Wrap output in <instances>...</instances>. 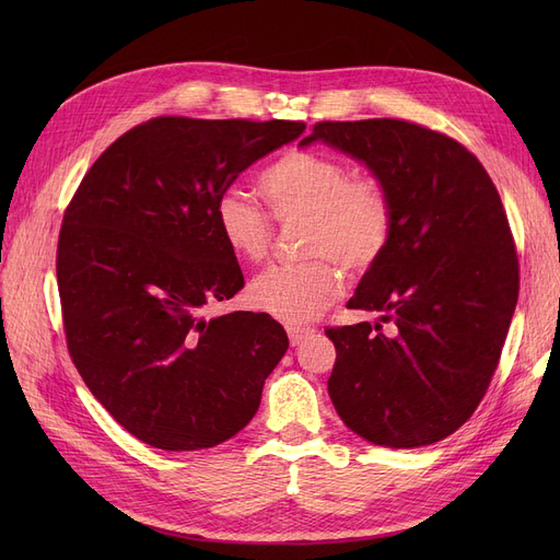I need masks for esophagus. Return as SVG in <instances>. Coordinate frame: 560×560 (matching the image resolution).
Masks as SVG:
<instances>
[{
	"label": "esophagus",
	"mask_w": 560,
	"mask_h": 560,
	"mask_svg": "<svg viewBox=\"0 0 560 560\" xmlns=\"http://www.w3.org/2000/svg\"><path fill=\"white\" fill-rule=\"evenodd\" d=\"M311 334H315L311 327H288V338H290V345L295 347L300 345L304 338H308Z\"/></svg>",
	"instance_id": "34e87169"
}]
</instances>
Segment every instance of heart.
I'll use <instances>...</instances> for the list:
<instances>
[{"label": "heart", "instance_id": "heart-1", "mask_svg": "<svg viewBox=\"0 0 560 560\" xmlns=\"http://www.w3.org/2000/svg\"><path fill=\"white\" fill-rule=\"evenodd\" d=\"M260 192L277 220H306V262L272 265L249 283V302L290 325L315 319L342 292V272L365 270L384 254L393 233V201L376 179H351L349 167L327 154L290 150L260 174ZM218 231L243 260L258 262L272 245V220L241 190L215 203ZM328 258L325 259L324 256Z\"/></svg>", "mask_w": 560, "mask_h": 560}]
</instances>
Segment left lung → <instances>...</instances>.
<instances>
[{"mask_svg":"<svg viewBox=\"0 0 560 560\" xmlns=\"http://www.w3.org/2000/svg\"><path fill=\"white\" fill-rule=\"evenodd\" d=\"M313 142L363 163L393 201L388 247L347 302L378 319L327 329L329 397L372 445L438 443L483 399L515 313L520 268L502 199L475 154L413 122H319L300 147Z\"/></svg>","mask_w":560,"mask_h":560,"instance_id":"obj_1","label":"left lung"}]
</instances>
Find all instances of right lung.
<instances>
[{
    "mask_svg": "<svg viewBox=\"0 0 560 560\" xmlns=\"http://www.w3.org/2000/svg\"><path fill=\"white\" fill-rule=\"evenodd\" d=\"M304 129L154 117L117 138L72 197L56 256L68 349L95 399L142 443L215 447L256 416L288 336L268 313L206 317L245 285L215 203Z\"/></svg>",
    "mask_w": 560,
    "mask_h": 560,
    "instance_id": "obj_1",
    "label": "right lung"
}]
</instances>
